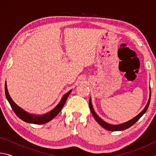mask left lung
I'll list each match as a JSON object with an SVG mask.
<instances>
[{"mask_svg": "<svg viewBox=\"0 0 156 156\" xmlns=\"http://www.w3.org/2000/svg\"><path fill=\"white\" fill-rule=\"evenodd\" d=\"M151 89H150V94H149V100H148L147 102V104L146 106H145L144 109L142 111V112L139 113L138 115H137L136 117H134L133 118H132L131 120L127 121V122H126L125 123H122V124H120V125H111V124H108L106 122H105L104 120H102L101 118H100L96 112H95V111L93 108V106H92V104H91V99L90 98V99H89V108H90V110L91 112L92 115L95 118V120L97 121V122L99 124L100 126H102V127L105 128V129H107V130L111 131H123V130H125V129H128L132 125H133L134 124H135L137 121H138L142 115H143L144 113H145V112H147V110L148 109V107H149V105L150 103V100H151Z\"/></svg>", "mask_w": 156, "mask_h": 156, "instance_id": "obj_1", "label": "left lung"}]
</instances>
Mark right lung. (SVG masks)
<instances>
[{
	"label": "right lung",
	"mask_w": 156,
	"mask_h": 156,
	"mask_svg": "<svg viewBox=\"0 0 156 156\" xmlns=\"http://www.w3.org/2000/svg\"><path fill=\"white\" fill-rule=\"evenodd\" d=\"M5 96L8 102H9L10 105L12 108L13 111H14V113L16 114L18 118H20L23 121H25L26 122L28 123H32L35 124V125H42V124H45L48 122L49 121L51 120L53 118L56 117V116L58 114L60 111L62 109L63 106L65 104L66 100H67L68 96H69V94L72 92V90H70L67 94H65L63 97L62 98L61 100L58 104L57 106L53 109L51 112L45 113L44 115H34V114H31V113L25 112V110H23L22 108L18 107V105L15 103V102L13 101V100L10 97L8 90H7V84L5 83Z\"/></svg>",
	"instance_id": "add662e5"
}]
</instances>
